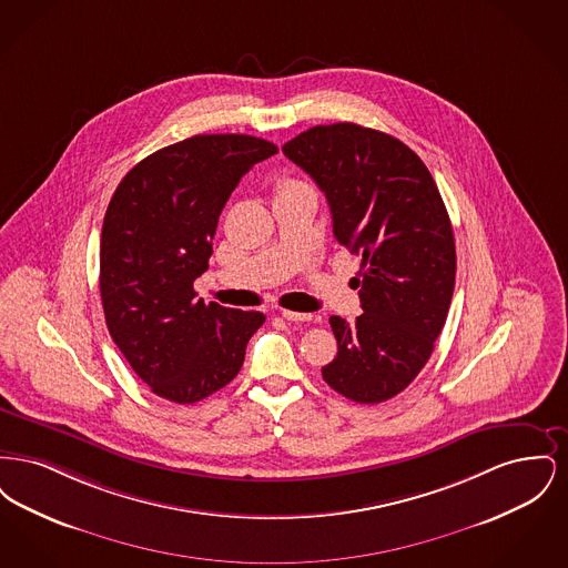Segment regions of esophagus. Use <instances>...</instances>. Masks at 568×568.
<instances>
[{
    "label": "esophagus",
    "mask_w": 568,
    "mask_h": 568,
    "mask_svg": "<svg viewBox=\"0 0 568 568\" xmlns=\"http://www.w3.org/2000/svg\"><path fill=\"white\" fill-rule=\"evenodd\" d=\"M281 317L283 320H287V322H311L313 320V315H308V313H296V311H281Z\"/></svg>",
    "instance_id": "1"
}]
</instances>
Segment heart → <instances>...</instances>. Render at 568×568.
<instances>
[{"mask_svg":"<svg viewBox=\"0 0 568 568\" xmlns=\"http://www.w3.org/2000/svg\"><path fill=\"white\" fill-rule=\"evenodd\" d=\"M294 187H300V183H294V181H285V183H281V191L294 190Z\"/></svg>","mask_w":568,"mask_h":568,"instance_id":"heart-1","label":"heart"}]
</instances>
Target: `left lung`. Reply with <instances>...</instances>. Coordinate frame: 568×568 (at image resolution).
Returning <instances> with one entry per match:
<instances>
[{
	"instance_id": "left-lung-1",
	"label": "left lung",
	"mask_w": 568,
	"mask_h": 568,
	"mask_svg": "<svg viewBox=\"0 0 568 568\" xmlns=\"http://www.w3.org/2000/svg\"><path fill=\"white\" fill-rule=\"evenodd\" d=\"M285 158L324 191L336 241L362 257V315L329 317L324 381L359 405L400 394L434 352L456 285L454 230L430 170L405 142L355 123L317 125Z\"/></svg>"
}]
</instances>
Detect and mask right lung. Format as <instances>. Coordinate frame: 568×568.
<instances>
[{"label": "right lung", "instance_id": "add662e5", "mask_svg": "<svg viewBox=\"0 0 568 568\" xmlns=\"http://www.w3.org/2000/svg\"><path fill=\"white\" fill-rule=\"evenodd\" d=\"M278 149L244 134L191 135L135 163L110 200L100 294L110 336L153 394L209 398L239 375L264 313L204 304L219 215L255 163Z\"/></svg>", "mask_w": 568, "mask_h": 568}]
</instances>
